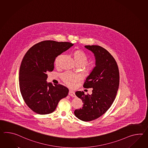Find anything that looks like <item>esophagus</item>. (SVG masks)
<instances>
[{
    "label": "esophagus",
    "mask_w": 148,
    "mask_h": 148,
    "mask_svg": "<svg viewBox=\"0 0 148 148\" xmlns=\"http://www.w3.org/2000/svg\"><path fill=\"white\" fill-rule=\"evenodd\" d=\"M69 95L70 96L73 97H76L75 92L74 91H73V90H69Z\"/></svg>",
    "instance_id": "34e87169"
}]
</instances>
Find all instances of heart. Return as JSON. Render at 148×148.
Here are the masks:
<instances>
[{"instance_id":"heart-1","label":"heart","mask_w":148,"mask_h":148,"mask_svg":"<svg viewBox=\"0 0 148 148\" xmlns=\"http://www.w3.org/2000/svg\"><path fill=\"white\" fill-rule=\"evenodd\" d=\"M72 56L76 65L77 66H82L83 71L86 73L90 72L94 68V64L91 62H88V57L86 53L81 50H75L72 53ZM62 57V55L57 56L55 59V65L56 67L59 66L60 61ZM61 79L66 85L73 88L75 86V84L79 81V77L76 75L69 72H65L60 76Z\"/></svg>"}]
</instances>
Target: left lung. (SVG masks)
<instances>
[{
    "mask_svg": "<svg viewBox=\"0 0 148 148\" xmlns=\"http://www.w3.org/2000/svg\"><path fill=\"white\" fill-rule=\"evenodd\" d=\"M85 47L94 53L95 58V66L83 84L85 88H92V93L75 92L83 105L76 109L74 114L81 121L90 122L101 116L111 107L118 91L119 73L117 62L107 50L96 45Z\"/></svg>",
    "mask_w": 148,
    "mask_h": 148,
    "instance_id": "1",
    "label": "left lung"
}]
</instances>
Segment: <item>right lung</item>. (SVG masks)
Masks as SVG:
<instances>
[{
  "instance_id": "add662e5",
  "label": "right lung",
  "mask_w": 148,
  "mask_h": 148,
  "mask_svg": "<svg viewBox=\"0 0 148 148\" xmlns=\"http://www.w3.org/2000/svg\"><path fill=\"white\" fill-rule=\"evenodd\" d=\"M74 44L46 40L30 48L24 56L19 72L20 91L23 100L32 111L40 115L55 111L69 89L61 84L47 83V73L53 71L56 57Z\"/></svg>"
}]
</instances>
